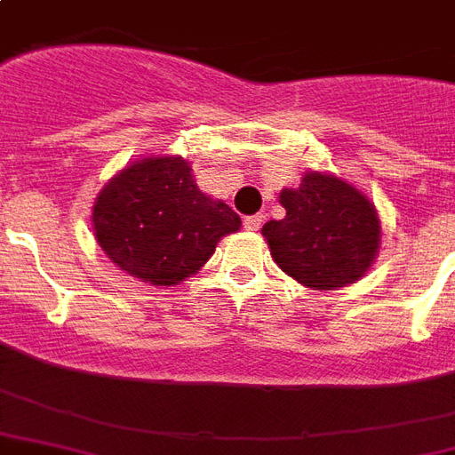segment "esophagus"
Instances as JSON below:
<instances>
[{
  "label": "esophagus",
  "instance_id": "1",
  "mask_svg": "<svg viewBox=\"0 0 455 455\" xmlns=\"http://www.w3.org/2000/svg\"><path fill=\"white\" fill-rule=\"evenodd\" d=\"M243 227H245V231H259V227H262V214H250V217H245Z\"/></svg>",
  "mask_w": 455,
  "mask_h": 455
}]
</instances>
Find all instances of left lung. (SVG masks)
<instances>
[{
	"mask_svg": "<svg viewBox=\"0 0 455 455\" xmlns=\"http://www.w3.org/2000/svg\"><path fill=\"white\" fill-rule=\"evenodd\" d=\"M283 220L264 224L262 234L281 269L316 291L359 281L373 264L380 243L375 207L354 186L309 172L299 188L281 193Z\"/></svg>",
	"mask_w": 455,
	"mask_h": 455,
	"instance_id": "8db88e82",
	"label": "left lung"
}]
</instances>
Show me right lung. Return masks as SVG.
<instances>
[{
  "label": "right lung",
  "instance_id": "1",
  "mask_svg": "<svg viewBox=\"0 0 455 455\" xmlns=\"http://www.w3.org/2000/svg\"><path fill=\"white\" fill-rule=\"evenodd\" d=\"M94 234L103 252L130 276L177 285L210 259L241 217L198 191L181 157H146L110 181L94 203Z\"/></svg>",
  "mask_w": 455,
  "mask_h": 455
}]
</instances>
